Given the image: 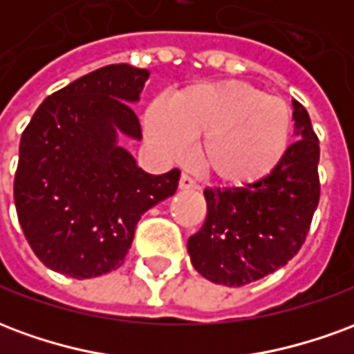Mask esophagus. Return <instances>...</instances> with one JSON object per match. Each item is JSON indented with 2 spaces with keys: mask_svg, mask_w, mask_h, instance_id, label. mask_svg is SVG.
<instances>
[{
  "mask_svg": "<svg viewBox=\"0 0 354 354\" xmlns=\"http://www.w3.org/2000/svg\"><path fill=\"white\" fill-rule=\"evenodd\" d=\"M180 187L182 189H197L199 185L195 182V178H192L189 174H182V178H180Z\"/></svg>",
  "mask_w": 354,
  "mask_h": 354,
  "instance_id": "1",
  "label": "esophagus"
}]
</instances>
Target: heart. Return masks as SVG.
Returning <instances> with one entry per match:
<instances>
[{
  "instance_id": "obj_1",
  "label": "heart",
  "mask_w": 354,
  "mask_h": 354,
  "mask_svg": "<svg viewBox=\"0 0 354 354\" xmlns=\"http://www.w3.org/2000/svg\"><path fill=\"white\" fill-rule=\"evenodd\" d=\"M147 131L170 157H184L201 138V165L223 184L261 180L282 161L292 134V111L281 98L241 81L205 83L157 102Z\"/></svg>"
}]
</instances>
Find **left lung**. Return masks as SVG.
<instances>
[{"label":"left lung","instance_id":"obj_1","mask_svg":"<svg viewBox=\"0 0 354 354\" xmlns=\"http://www.w3.org/2000/svg\"><path fill=\"white\" fill-rule=\"evenodd\" d=\"M297 140L282 161L245 187H207V218L187 241L205 279L245 286L286 266L304 246L319 207L320 146L307 109L294 102Z\"/></svg>","mask_w":354,"mask_h":354}]
</instances>
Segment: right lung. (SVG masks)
Segmentation results:
<instances>
[{"instance_id": "obj_1", "label": "right lung", "mask_w": 354, "mask_h": 354, "mask_svg": "<svg viewBox=\"0 0 354 354\" xmlns=\"http://www.w3.org/2000/svg\"><path fill=\"white\" fill-rule=\"evenodd\" d=\"M147 70L104 66L53 93L22 132L15 207L34 254L57 273L91 279L121 267L142 214L174 195L180 170L155 176L115 144L142 138L129 102Z\"/></svg>"}]
</instances>
